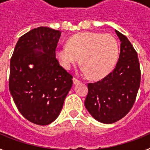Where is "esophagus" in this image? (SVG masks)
I'll return each mask as SVG.
<instances>
[{
  "instance_id": "1",
  "label": "esophagus",
  "mask_w": 150,
  "mask_h": 150,
  "mask_svg": "<svg viewBox=\"0 0 150 150\" xmlns=\"http://www.w3.org/2000/svg\"><path fill=\"white\" fill-rule=\"evenodd\" d=\"M73 82H74V84H77V83H79L80 81H79V79H76V77H74L73 78Z\"/></svg>"
}]
</instances>
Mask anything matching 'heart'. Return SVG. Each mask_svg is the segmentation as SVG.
<instances>
[{"label":"heart","instance_id":"b5f03b06","mask_svg":"<svg viewBox=\"0 0 150 150\" xmlns=\"http://www.w3.org/2000/svg\"><path fill=\"white\" fill-rule=\"evenodd\" d=\"M55 57L61 65L70 70L79 61L83 64L80 71L98 79L111 72L119 57V45L109 34L82 32L69 38L67 46L55 50Z\"/></svg>","mask_w":150,"mask_h":150}]
</instances>
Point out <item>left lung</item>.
Wrapping results in <instances>:
<instances>
[{"label":"left lung","instance_id":"obj_1","mask_svg":"<svg viewBox=\"0 0 150 150\" xmlns=\"http://www.w3.org/2000/svg\"><path fill=\"white\" fill-rule=\"evenodd\" d=\"M121 41L113 71L101 80L88 83L85 106L97 121L111 124L122 119L134 104L140 83L137 52L128 38L116 30Z\"/></svg>","mask_w":150,"mask_h":150}]
</instances>
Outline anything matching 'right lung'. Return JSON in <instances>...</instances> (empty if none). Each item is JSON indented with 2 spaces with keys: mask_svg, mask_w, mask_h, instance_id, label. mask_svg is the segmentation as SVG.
Returning a JSON list of instances; mask_svg holds the SVG:
<instances>
[{
  "mask_svg": "<svg viewBox=\"0 0 150 150\" xmlns=\"http://www.w3.org/2000/svg\"><path fill=\"white\" fill-rule=\"evenodd\" d=\"M61 34L47 27L30 30L18 39L10 59V94L21 114L39 125L56 120L73 85L55 57Z\"/></svg>",
  "mask_w": 150,
  "mask_h": 150,
  "instance_id": "1",
  "label": "right lung"
}]
</instances>
